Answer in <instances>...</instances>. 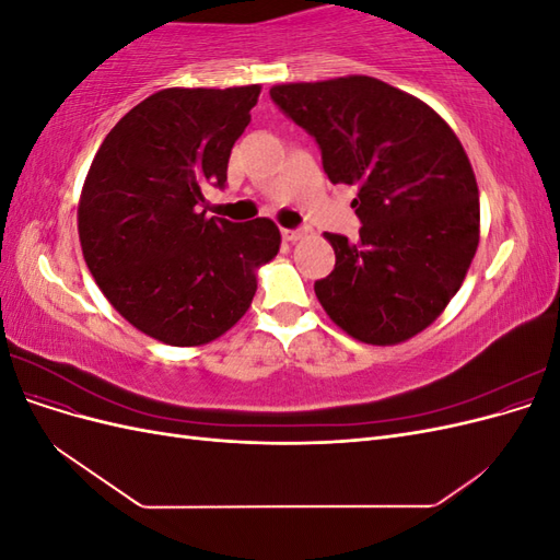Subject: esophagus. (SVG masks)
Instances as JSON below:
<instances>
[{"label":"esophagus","mask_w":560,"mask_h":560,"mask_svg":"<svg viewBox=\"0 0 560 560\" xmlns=\"http://www.w3.org/2000/svg\"><path fill=\"white\" fill-rule=\"evenodd\" d=\"M303 233H306L303 229H282V238L287 243H296Z\"/></svg>","instance_id":"obj_1"}]
</instances>
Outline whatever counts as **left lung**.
<instances>
[{
    "label": "left lung",
    "mask_w": 560,
    "mask_h": 560,
    "mask_svg": "<svg viewBox=\"0 0 560 560\" xmlns=\"http://www.w3.org/2000/svg\"><path fill=\"white\" fill-rule=\"evenodd\" d=\"M270 100L315 138L331 184L358 186L360 238L325 233L336 266L315 282L352 338L393 346L436 319L479 245V189L448 124L374 77L282 83Z\"/></svg>",
    "instance_id": "left-lung-1"
}]
</instances>
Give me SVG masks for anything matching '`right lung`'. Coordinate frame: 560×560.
<instances>
[{"instance_id":"obj_1","label":"right lung","mask_w":560,"mask_h":560,"mask_svg":"<svg viewBox=\"0 0 560 560\" xmlns=\"http://www.w3.org/2000/svg\"><path fill=\"white\" fill-rule=\"evenodd\" d=\"M261 86L165 89L100 144L79 202L91 273L132 327L171 346L229 331L257 292V266L280 249L266 217H206L202 186H226L235 140Z\"/></svg>"}]
</instances>
